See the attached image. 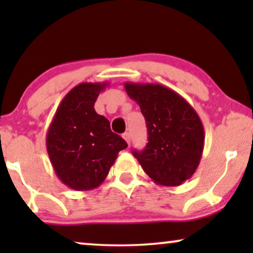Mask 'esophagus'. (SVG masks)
<instances>
[{"label": "esophagus", "instance_id": "1", "mask_svg": "<svg viewBox=\"0 0 253 253\" xmlns=\"http://www.w3.org/2000/svg\"><path fill=\"white\" fill-rule=\"evenodd\" d=\"M122 137H123V139L126 140L127 144H130V133L129 132H124L122 134Z\"/></svg>", "mask_w": 253, "mask_h": 253}]
</instances>
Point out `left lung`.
I'll return each instance as SVG.
<instances>
[{
	"label": "left lung",
	"mask_w": 253,
	"mask_h": 253,
	"mask_svg": "<svg viewBox=\"0 0 253 253\" xmlns=\"http://www.w3.org/2000/svg\"><path fill=\"white\" fill-rule=\"evenodd\" d=\"M124 87L147 126L148 143L144 151H133V157L154 183L181 185L191 178L202 159V120L183 96L164 85L126 82Z\"/></svg>",
	"instance_id": "8db88e82"
}]
</instances>
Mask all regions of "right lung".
I'll use <instances>...</instances> for the list:
<instances>
[{
	"instance_id": "right-lung-1",
	"label": "right lung",
	"mask_w": 253,
	"mask_h": 253,
	"mask_svg": "<svg viewBox=\"0 0 253 253\" xmlns=\"http://www.w3.org/2000/svg\"><path fill=\"white\" fill-rule=\"evenodd\" d=\"M109 83H82L57 107L47 131L48 157L60 181L76 191L98 188L105 181L120 151L127 147L110 130L94 103Z\"/></svg>"
}]
</instances>
